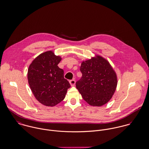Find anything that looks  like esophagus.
<instances>
[{
    "instance_id": "obj_1",
    "label": "esophagus",
    "mask_w": 149,
    "mask_h": 149,
    "mask_svg": "<svg viewBox=\"0 0 149 149\" xmlns=\"http://www.w3.org/2000/svg\"><path fill=\"white\" fill-rule=\"evenodd\" d=\"M69 83H70V84L71 85V86H74L75 85V83H76V81L73 79V80H71L69 81Z\"/></svg>"
}]
</instances>
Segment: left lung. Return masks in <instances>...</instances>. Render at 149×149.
<instances>
[{
	"label": "left lung",
	"instance_id": "obj_1",
	"mask_svg": "<svg viewBox=\"0 0 149 149\" xmlns=\"http://www.w3.org/2000/svg\"><path fill=\"white\" fill-rule=\"evenodd\" d=\"M82 77L76 83L83 99L93 106H102L114 95L117 85L116 72L109 61L99 55L83 61Z\"/></svg>",
	"mask_w": 149,
	"mask_h": 149
}]
</instances>
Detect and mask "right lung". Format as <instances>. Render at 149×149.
<instances>
[{
	"label": "right lung",
	"instance_id": "right-lung-1",
	"mask_svg": "<svg viewBox=\"0 0 149 149\" xmlns=\"http://www.w3.org/2000/svg\"><path fill=\"white\" fill-rule=\"evenodd\" d=\"M61 59L52 51H47L35 58L28 70V83L33 95L46 106L60 103L70 87L64 79L63 70L58 66Z\"/></svg>",
	"mask_w": 149,
	"mask_h": 149
}]
</instances>
